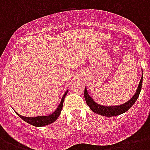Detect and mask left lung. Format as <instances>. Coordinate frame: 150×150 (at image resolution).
Masks as SVG:
<instances>
[{"instance_id": "obj_1", "label": "left lung", "mask_w": 150, "mask_h": 150, "mask_svg": "<svg viewBox=\"0 0 150 150\" xmlns=\"http://www.w3.org/2000/svg\"><path fill=\"white\" fill-rule=\"evenodd\" d=\"M142 78H143V74H142V78L140 80L139 84L138 86L137 90L134 94V96L128 100V102L125 103L123 104L117 105V106H103V105L98 104L93 100L91 96H89L86 87H85V92H84V96L87 105L89 106V108L97 114L103 115V116L106 117H114L120 115V114H123L125 112L130 109L131 107L132 106L137 100L138 97L139 96L140 92L142 89Z\"/></svg>"}]
</instances>
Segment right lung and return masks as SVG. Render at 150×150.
<instances>
[{
    "mask_svg": "<svg viewBox=\"0 0 150 150\" xmlns=\"http://www.w3.org/2000/svg\"><path fill=\"white\" fill-rule=\"evenodd\" d=\"M68 91L65 92V93L64 94L63 97L61 99V103H60V104L57 107L56 110H55V111L53 112L51 114H49L47 116H37V117H25L22 116V115H20L19 114H18L17 112H16V114L18 115L19 117L25 121L27 123L30 124L32 125L36 126V127H42V126H45L47 125H50V124L53 123L54 121H56L57 119L58 118L59 115L61 114V110H62V107H63V103H64V100L65 98L66 95L68 93Z\"/></svg>",
    "mask_w": 150,
    "mask_h": 150,
    "instance_id": "add662e5",
    "label": "right lung"
}]
</instances>
